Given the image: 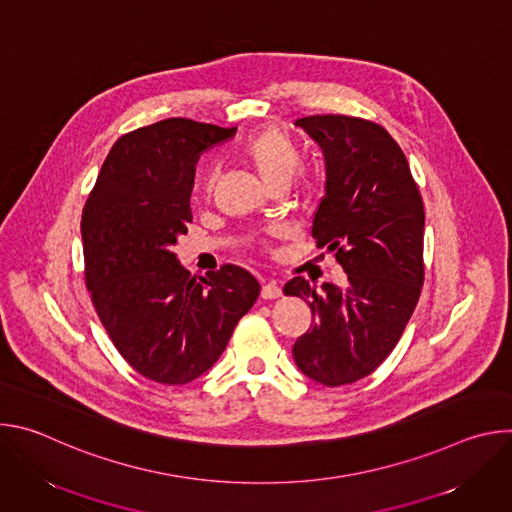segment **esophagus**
Segmentation results:
<instances>
[{
	"mask_svg": "<svg viewBox=\"0 0 512 512\" xmlns=\"http://www.w3.org/2000/svg\"><path fill=\"white\" fill-rule=\"evenodd\" d=\"M281 296V287L277 281H267L263 287H261V298L263 300H275Z\"/></svg>",
	"mask_w": 512,
	"mask_h": 512,
	"instance_id": "1",
	"label": "esophagus"
}]
</instances>
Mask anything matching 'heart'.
I'll use <instances>...</instances> for the list:
<instances>
[{"label": "heart", "mask_w": 512, "mask_h": 512, "mask_svg": "<svg viewBox=\"0 0 512 512\" xmlns=\"http://www.w3.org/2000/svg\"><path fill=\"white\" fill-rule=\"evenodd\" d=\"M245 158L253 164L259 176L273 188H283L291 178L298 174L304 162L302 145L289 133L269 127L251 135L243 145ZM216 184V166L210 164L202 176V192L210 194ZM269 235H279V229L273 227Z\"/></svg>", "instance_id": "heart-1"}]
</instances>
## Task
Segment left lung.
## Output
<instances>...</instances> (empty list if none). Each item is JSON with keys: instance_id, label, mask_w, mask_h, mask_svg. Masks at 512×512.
Wrapping results in <instances>:
<instances>
[{"instance_id": "obj_1", "label": "left lung", "mask_w": 512, "mask_h": 512, "mask_svg": "<svg viewBox=\"0 0 512 512\" xmlns=\"http://www.w3.org/2000/svg\"><path fill=\"white\" fill-rule=\"evenodd\" d=\"M326 156V194L312 223L318 247L348 275L318 291L289 279L285 296L312 310V326L294 344L310 379L340 387L371 375L397 346L425 279V210L407 158L391 133L369 119L310 115L298 119Z\"/></svg>"}]
</instances>
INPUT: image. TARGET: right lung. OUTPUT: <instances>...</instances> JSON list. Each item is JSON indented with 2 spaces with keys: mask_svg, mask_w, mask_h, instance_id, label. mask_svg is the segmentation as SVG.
Segmentation results:
<instances>
[{
  "mask_svg": "<svg viewBox=\"0 0 512 512\" xmlns=\"http://www.w3.org/2000/svg\"><path fill=\"white\" fill-rule=\"evenodd\" d=\"M235 129L170 117L121 135L83 208L95 312L129 367L162 385L206 373L261 291L243 267L190 275L172 251L192 221L198 154Z\"/></svg>",
  "mask_w": 512,
  "mask_h": 512,
  "instance_id": "right-lung-1",
  "label": "right lung"
}]
</instances>
